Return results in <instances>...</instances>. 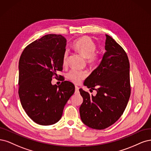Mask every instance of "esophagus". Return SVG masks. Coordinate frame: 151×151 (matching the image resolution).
Segmentation results:
<instances>
[{
  "label": "esophagus",
  "mask_w": 151,
  "mask_h": 151,
  "mask_svg": "<svg viewBox=\"0 0 151 151\" xmlns=\"http://www.w3.org/2000/svg\"><path fill=\"white\" fill-rule=\"evenodd\" d=\"M78 91H79V87L77 86H75V93H78Z\"/></svg>",
  "instance_id": "1"
}]
</instances>
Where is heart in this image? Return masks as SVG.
I'll return each mask as SVG.
<instances>
[{"mask_svg": "<svg viewBox=\"0 0 151 151\" xmlns=\"http://www.w3.org/2000/svg\"><path fill=\"white\" fill-rule=\"evenodd\" d=\"M73 48L81 55L85 58L86 62L90 65L93 66L99 63L100 55L95 51L96 45L94 41L89 36H82L76 39L73 43ZM69 51L65 50L62 57V64L66 66L68 63ZM87 76L85 71L72 70L68 73L66 76L70 81L75 84H79Z\"/></svg>", "mask_w": 151, "mask_h": 151, "instance_id": "heart-1", "label": "heart"}]
</instances>
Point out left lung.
<instances>
[{"label":"left lung","mask_w":151,"mask_h":151,"mask_svg":"<svg viewBox=\"0 0 151 151\" xmlns=\"http://www.w3.org/2000/svg\"><path fill=\"white\" fill-rule=\"evenodd\" d=\"M105 49L100 65L84 82L85 86L96 91V95L79 90L83 99L80 107L81 119L88 127L98 130L107 128L119 119L130 95L127 53L106 35Z\"/></svg>","instance_id":"8db88e82"}]
</instances>
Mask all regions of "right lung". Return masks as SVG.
I'll use <instances>...</instances> for the list:
<instances>
[{"label": "right lung", "instance_id": "add662e5", "mask_svg": "<svg viewBox=\"0 0 151 151\" xmlns=\"http://www.w3.org/2000/svg\"><path fill=\"white\" fill-rule=\"evenodd\" d=\"M66 45V40L61 35H47L27 46L19 59V99L27 115L37 124L58 122L75 92L70 81H62L59 86L51 84L57 71L63 70Z\"/></svg>", "mask_w": 151, "mask_h": 151}]
</instances>
